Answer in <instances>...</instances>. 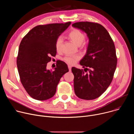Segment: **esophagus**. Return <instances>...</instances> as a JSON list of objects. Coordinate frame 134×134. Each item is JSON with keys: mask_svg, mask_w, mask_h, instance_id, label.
<instances>
[{"mask_svg": "<svg viewBox=\"0 0 134 134\" xmlns=\"http://www.w3.org/2000/svg\"><path fill=\"white\" fill-rule=\"evenodd\" d=\"M68 69H69V71H71V66H70V65H68Z\"/></svg>", "mask_w": 134, "mask_h": 134, "instance_id": "34e87169", "label": "esophagus"}]
</instances>
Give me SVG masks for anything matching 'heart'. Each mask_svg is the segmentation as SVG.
<instances>
[{
    "label": "heart",
    "mask_w": 134,
    "mask_h": 134,
    "mask_svg": "<svg viewBox=\"0 0 134 134\" xmlns=\"http://www.w3.org/2000/svg\"><path fill=\"white\" fill-rule=\"evenodd\" d=\"M68 37L69 39L77 46H81L85 39V34L81 31L77 29H74L69 32L68 34ZM63 43V39L62 37H59L57 39L55 44V49L57 51L61 50L62 46ZM80 59L79 55H68L65 57V61L70 64L73 65L77 62Z\"/></svg>",
    "instance_id": "obj_1"
}]
</instances>
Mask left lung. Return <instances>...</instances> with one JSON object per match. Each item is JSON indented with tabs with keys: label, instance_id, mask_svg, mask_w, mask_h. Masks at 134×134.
<instances>
[{
	"label": "left lung",
	"instance_id": "obj_1",
	"mask_svg": "<svg viewBox=\"0 0 134 134\" xmlns=\"http://www.w3.org/2000/svg\"><path fill=\"white\" fill-rule=\"evenodd\" d=\"M72 26L87 34L89 40L87 50L80 64L85 71L87 67L91 68L85 73L83 70L71 68L75 93L81 99L94 100L106 91L112 81L117 63L115 46L109 33L101 24L81 22Z\"/></svg>",
	"mask_w": 134,
	"mask_h": 134
}]
</instances>
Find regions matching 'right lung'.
Here are the masks:
<instances>
[{
	"instance_id": "obj_1",
	"label": "right lung",
	"mask_w": 134,
	"mask_h": 134,
	"mask_svg": "<svg viewBox=\"0 0 134 134\" xmlns=\"http://www.w3.org/2000/svg\"><path fill=\"white\" fill-rule=\"evenodd\" d=\"M50 24L33 28L23 38L19 47L17 66L21 82L32 98L43 101L53 97L62 76L69 69L62 61L54 70L47 69V63L56 54L59 36L70 25Z\"/></svg>"
}]
</instances>
